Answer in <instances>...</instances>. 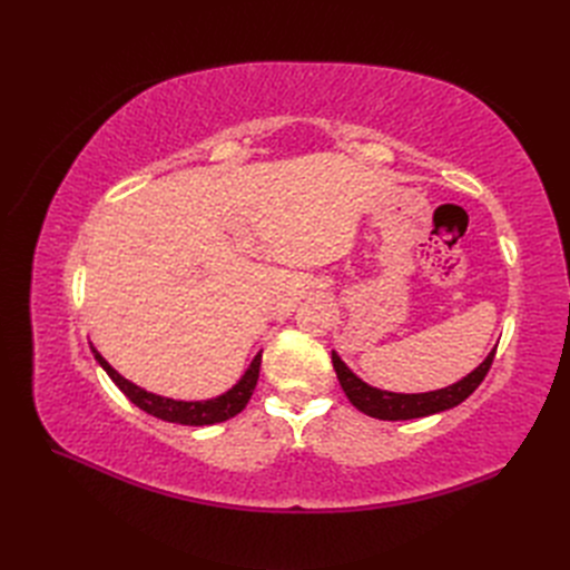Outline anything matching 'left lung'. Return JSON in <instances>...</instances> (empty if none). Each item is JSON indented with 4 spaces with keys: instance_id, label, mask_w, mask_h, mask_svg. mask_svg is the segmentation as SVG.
Masks as SVG:
<instances>
[{
    "instance_id": "obj_1",
    "label": "left lung",
    "mask_w": 570,
    "mask_h": 570,
    "mask_svg": "<svg viewBox=\"0 0 570 570\" xmlns=\"http://www.w3.org/2000/svg\"><path fill=\"white\" fill-rule=\"evenodd\" d=\"M494 352L497 350H492L490 356L456 385L435 390V392H423V394H394V392L375 390L364 381H358V377L344 366V361L335 352H333V366L344 394L350 396V402L358 411H364L366 416L381 419V421H409V419H421V416H430V413L452 409L463 400H469V396L478 390V385L485 381V375L494 361Z\"/></svg>"
}]
</instances>
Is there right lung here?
Wrapping results in <instances>:
<instances>
[{
	"instance_id": "add662e5",
	"label": "right lung",
	"mask_w": 570,
	"mask_h": 570,
	"mask_svg": "<svg viewBox=\"0 0 570 570\" xmlns=\"http://www.w3.org/2000/svg\"><path fill=\"white\" fill-rule=\"evenodd\" d=\"M95 358L135 406L147 411L149 416H157L161 421L180 423V425H212V423H220L237 416V413L243 411L252 400V392L258 381V366H262V354H256L249 371L243 375V381H239L230 392L220 394L209 402H176V400H166V396H159V394L145 392L142 387L128 383L124 375H118L107 361L101 358L99 352H95Z\"/></svg>"
}]
</instances>
